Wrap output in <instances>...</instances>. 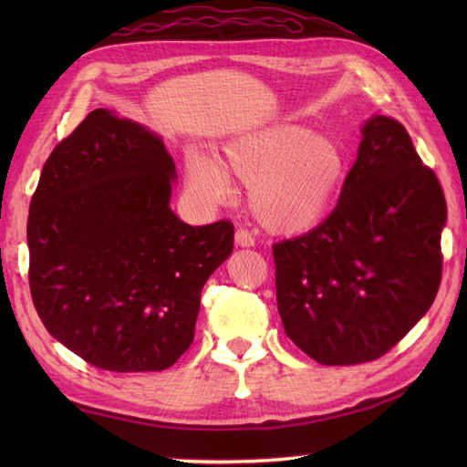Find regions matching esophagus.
Listing matches in <instances>:
<instances>
[{
    "instance_id": "34e87169",
    "label": "esophagus",
    "mask_w": 467,
    "mask_h": 467,
    "mask_svg": "<svg viewBox=\"0 0 467 467\" xmlns=\"http://www.w3.org/2000/svg\"><path fill=\"white\" fill-rule=\"evenodd\" d=\"M234 243L239 244V246H253L254 244V236L249 231V228L239 226V228H236V233H234Z\"/></svg>"
}]
</instances>
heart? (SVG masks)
I'll use <instances>...</instances> for the list:
<instances>
[{
  "label": "heart",
  "mask_w": 467,
  "mask_h": 467,
  "mask_svg": "<svg viewBox=\"0 0 467 467\" xmlns=\"http://www.w3.org/2000/svg\"><path fill=\"white\" fill-rule=\"evenodd\" d=\"M231 174L251 186L254 216L275 233H301L329 213L339 194L347 161L339 144L293 124L243 134L224 148V162L191 150L188 186L208 204L233 194Z\"/></svg>",
  "instance_id": "heart-1"
}]
</instances>
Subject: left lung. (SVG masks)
Here are the masks:
<instances>
[{
    "instance_id": "obj_1",
    "label": "left lung",
    "mask_w": 467,
    "mask_h": 467,
    "mask_svg": "<svg viewBox=\"0 0 467 467\" xmlns=\"http://www.w3.org/2000/svg\"><path fill=\"white\" fill-rule=\"evenodd\" d=\"M445 218L441 184L405 126L371 118L333 213L273 244L286 337L321 365L393 349L438 295Z\"/></svg>"
}]
</instances>
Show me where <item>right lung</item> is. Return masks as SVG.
<instances>
[{
  "label": "right lung",
  "instance_id": "1",
  "mask_svg": "<svg viewBox=\"0 0 467 467\" xmlns=\"http://www.w3.org/2000/svg\"><path fill=\"white\" fill-rule=\"evenodd\" d=\"M162 140L98 108L59 142L29 202V291L49 335L98 369L162 371L194 339L231 221L191 226L168 202Z\"/></svg>",
  "mask_w": 467,
  "mask_h": 467
}]
</instances>
